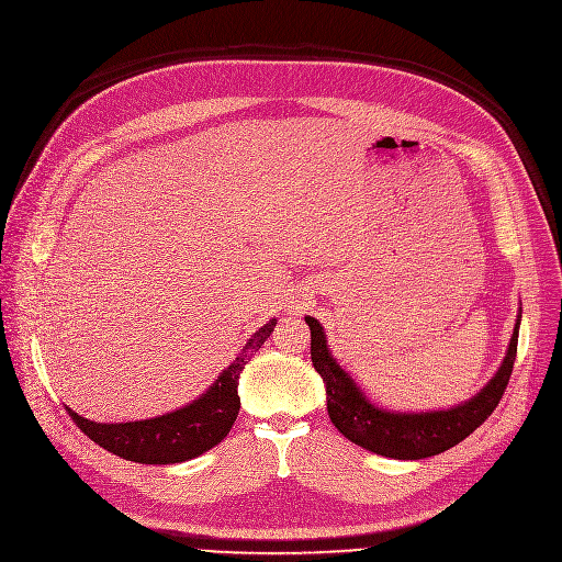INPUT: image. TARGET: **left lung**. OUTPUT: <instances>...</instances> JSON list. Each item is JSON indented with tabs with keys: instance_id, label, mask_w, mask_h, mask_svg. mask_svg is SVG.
<instances>
[{
	"instance_id": "obj_1",
	"label": "left lung",
	"mask_w": 562,
	"mask_h": 562,
	"mask_svg": "<svg viewBox=\"0 0 562 562\" xmlns=\"http://www.w3.org/2000/svg\"><path fill=\"white\" fill-rule=\"evenodd\" d=\"M520 316L522 312L518 310L512 341L498 372L476 396L450 409L418 414L390 412L374 405L331 357L321 323L314 316H305L312 336V366L325 383L329 420L355 445L387 459L418 461L450 450V447L459 445L476 427H481L503 398L516 361Z\"/></svg>"
}]
</instances>
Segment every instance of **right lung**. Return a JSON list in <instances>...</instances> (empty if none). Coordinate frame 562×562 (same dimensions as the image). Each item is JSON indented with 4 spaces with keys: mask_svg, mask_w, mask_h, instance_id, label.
I'll use <instances>...</instances> for the list:
<instances>
[{
    "mask_svg": "<svg viewBox=\"0 0 562 562\" xmlns=\"http://www.w3.org/2000/svg\"><path fill=\"white\" fill-rule=\"evenodd\" d=\"M274 325L277 318L259 327L237 359L218 374V379L196 401L170 414L133 423H94L79 416L70 407L66 409L90 440L126 461L172 465L196 459L226 438L235 425L241 407L237 394L239 376L252 355H257V350L266 344Z\"/></svg>",
    "mask_w": 562,
    "mask_h": 562,
    "instance_id": "right-lung-1",
    "label": "right lung"
}]
</instances>
